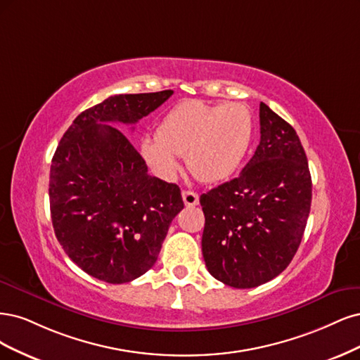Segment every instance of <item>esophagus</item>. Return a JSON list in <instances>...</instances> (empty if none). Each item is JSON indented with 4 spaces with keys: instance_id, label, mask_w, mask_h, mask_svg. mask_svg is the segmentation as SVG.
<instances>
[{
    "instance_id": "obj_1",
    "label": "esophagus",
    "mask_w": 360,
    "mask_h": 360,
    "mask_svg": "<svg viewBox=\"0 0 360 360\" xmlns=\"http://www.w3.org/2000/svg\"><path fill=\"white\" fill-rule=\"evenodd\" d=\"M182 200L187 206H195L199 203V194L194 191H182Z\"/></svg>"
}]
</instances>
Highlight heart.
Here are the masks:
<instances>
[{"label": "heart", "mask_w": 360, "mask_h": 360, "mask_svg": "<svg viewBox=\"0 0 360 360\" xmlns=\"http://www.w3.org/2000/svg\"><path fill=\"white\" fill-rule=\"evenodd\" d=\"M254 133L250 109L242 103L207 104L185 100L160 121L155 141L143 139L141 154L155 175L172 179L185 155L190 172L202 182L230 178L245 158Z\"/></svg>", "instance_id": "b5f03b06"}]
</instances>
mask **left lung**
<instances>
[{
  "instance_id": "obj_1",
  "label": "left lung",
  "mask_w": 360,
  "mask_h": 360,
  "mask_svg": "<svg viewBox=\"0 0 360 360\" xmlns=\"http://www.w3.org/2000/svg\"><path fill=\"white\" fill-rule=\"evenodd\" d=\"M260 143L240 175L200 195L210 274L235 288L274 280L295 257L311 210V175L295 129L260 103Z\"/></svg>"
}]
</instances>
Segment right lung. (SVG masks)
<instances>
[{"mask_svg": "<svg viewBox=\"0 0 360 360\" xmlns=\"http://www.w3.org/2000/svg\"><path fill=\"white\" fill-rule=\"evenodd\" d=\"M172 89L112 96L68 127L51 166L49 202L58 242L80 269L110 284L130 283L157 262L181 190L148 175L129 139L109 122L134 125Z\"/></svg>", "mask_w": 360, "mask_h": 360, "instance_id": "right-lung-1", "label": "right lung"}]
</instances>
